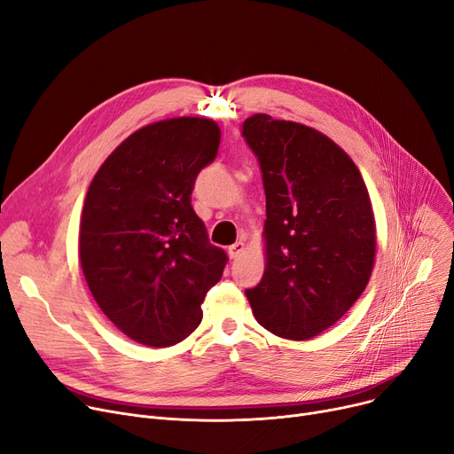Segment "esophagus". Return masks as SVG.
<instances>
[{
    "label": "esophagus",
    "mask_w": 454,
    "mask_h": 454,
    "mask_svg": "<svg viewBox=\"0 0 454 454\" xmlns=\"http://www.w3.org/2000/svg\"><path fill=\"white\" fill-rule=\"evenodd\" d=\"M243 252H245V243H243V241H237V243H233V245L228 248V254H230L231 259L239 257Z\"/></svg>",
    "instance_id": "obj_1"
}]
</instances>
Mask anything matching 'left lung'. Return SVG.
Here are the masks:
<instances>
[{"mask_svg": "<svg viewBox=\"0 0 454 454\" xmlns=\"http://www.w3.org/2000/svg\"><path fill=\"white\" fill-rule=\"evenodd\" d=\"M243 137L267 197V267L247 289L255 320L307 340L359 300L375 261V221L353 160L322 132L255 114Z\"/></svg>", "mask_w": 454, "mask_h": 454, "instance_id": "1", "label": "left lung"}]
</instances>
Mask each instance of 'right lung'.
Wrapping results in <instances>:
<instances>
[{
    "mask_svg": "<svg viewBox=\"0 0 454 454\" xmlns=\"http://www.w3.org/2000/svg\"><path fill=\"white\" fill-rule=\"evenodd\" d=\"M221 143L217 123L173 117L130 134L93 176L79 230L88 287L110 322L151 348L200 320L228 255L207 239L191 193Z\"/></svg>",
    "mask_w": 454,
    "mask_h": 454,
    "instance_id": "1",
    "label": "right lung"
}]
</instances>
